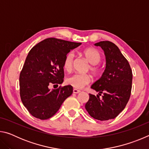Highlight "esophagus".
<instances>
[{"label": "esophagus", "mask_w": 149, "mask_h": 149, "mask_svg": "<svg viewBox=\"0 0 149 149\" xmlns=\"http://www.w3.org/2000/svg\"><path fill=\"white\" fill-rule=\"evenodd\" d=\"M80 92H81V91L76 89H74V90H73V93H75V94H77V93H79Z\"/></svg>", "instance_id": "obj_1"}]
</instances>
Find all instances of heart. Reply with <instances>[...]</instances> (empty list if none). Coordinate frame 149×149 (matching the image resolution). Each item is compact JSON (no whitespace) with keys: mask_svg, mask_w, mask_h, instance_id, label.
I'll list each match as a JSON object with an SVG mask.
<instances>
[{"mask_svg":"<svg viewBox=\"0 0 149 149\" xmlns=\"http://www.w3.org/2000/svg\"><path fill=\"white\" fill-rule=\"evenodd\" d=\"M82 54L85 59L89 62L91 64L89 69L93 74L97 75L99 74L100 71L99 67L97 64L100 61L101 56L99 52L94 48H87L82 52ZM74 54L72 52H70L65 55L64 61H63V66L65 70L67 72L71 71L73 67V62H74ZM91 81V77L88 74H74L72 76L67 78V84L71 85L75 89H82L85 85L90 84Z\"/></svg>","mask_w":149,"mask_h":149,"instance_id":"obj_1","label":"heart"}]
</instances>
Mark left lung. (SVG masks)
<instances>
[{"mask_svg": "<svg viewBox=\"0 0 149 149\" xmlns=\"http://www.w3.org/2000/svg\"><path fill=\"white\" fill-rule=\"evenodd\" d=\"M95 45L104 51L106 67L101 77L91 87L99 95L89 94L85 107L94 119L105 121L114 119L125 108L131 95L133 74L129 62L114 43L105 41Z\"/></svg>", "mask_w": 149, "mask_h": 149, "instance_id": "left-lung-1", "label": "left lung"}]
</instances>
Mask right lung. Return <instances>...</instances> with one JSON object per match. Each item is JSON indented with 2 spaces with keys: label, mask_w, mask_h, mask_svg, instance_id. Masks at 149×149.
Wrapping results in <instances>:
<instances>
[{
  "label": "right lung",
  "mask_w": 149,
  "mask_h": 149,
  "mask_svg": "<svg viewBox=\"0 0 149 149\" xmlns=\"http://www.w3.org/2000/svg\"><path fill=\"white\" fill-rule=\"evenodd\" d=\"M81 45L48 38L29 52L19 75V91L22 103L33 116L40 120L51 118L72 94L71 85L56 89H50V87L62 84L64 57Z\"/></svg>",
  "instance_id": "obj_1"
}]
</instances>
